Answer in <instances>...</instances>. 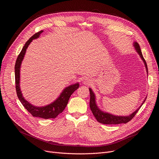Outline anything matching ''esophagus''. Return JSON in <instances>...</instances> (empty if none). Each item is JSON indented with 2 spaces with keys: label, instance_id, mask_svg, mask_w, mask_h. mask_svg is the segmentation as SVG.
Masks as SVG:
<instances>
[{
  "label": "esophagus",
  "instance_id": "obj_1",
  "mask_svg": "<svg viewBox=\"0 0 159 159\" xmlns=\"http://www.w3.org/2000/svg\"><path fill=\"white\" fill-rule=\"evenodd\" d=\"M92 81L90 80L89 79H85L84 81H83V84L86 85H90L92 84Z\"/></svg>",
  "mask_w": 159,
  "mask_h": 159
}]
</instances>
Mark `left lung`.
<instances>
[{
	"mask_svg": "<svg viewBox=\"0 0 159 159\" xmlns=\"http://www.w3.org/2000/svg\"><path fill=\"white\" fill-rule=\"evenodd\" d=\"M134 47L136 49V50L137 51L138 53L140 55V57L142 58V59L143 60L146 69H147V72H148V69H147V63L145 61V60L144 59L141 50H140V45L138 43L134 42ZM89 92H90V108L91 109V111L93 112V115L94 116V117L96 118V119L98 120V122H99L100 123H102V124H105V125H118V124H121V123H126L128 121H129L130 120H131L133 117L135 116V115L137 114V112L139 111V110L140 109V108L141 107V106H142V104L145 102V100H144V101L143 102L142 104L140 106V107L138 108V109L136 110L134 112H133L132 114H131L129 116H115L112 115L111 114H109V113L107 112H104L103 111H102L101 110H100L98 107L96 105V100H95V95L94 94V93L93 92V90H91V89H89Z\"/></svg>",
	"mask_w": 159,
	"mask_h": 159,
	"instance_id": "1",
	"label": "left lung"
}]
</instances>
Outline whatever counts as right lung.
Instances as JSON below:
<instances>
[{"label":"right lung","mask_w":159,"mask_h":159,"mask_svg":"<svg viewBox=\"0 0 159 159\" xmlns=\"http://www.w3.org/2000/svg\"><path fill=\"white\" fill-rule=\"evenodd\" d=\"M43 31H40L36 33H35L33 36H31L25 43V46L22 48L21 52L19 54L16 64H15V82H16V89L17 96L22 103L23 106L27 109V111L31 113L33 116L34 117H39L44 119H49V118H55L59 114L63 112L65 109L66 106L69 102V98L72 93L76 90L79 87V84H75L74 85H71L69 87H66L63 92L61 93L59 98L54 101L53 103L43 107H36L33 106L30 103H29L27 101H26L23 96L22 95L20 86H19V80H20V67L21 62L24 58L26 51L28 45L33 41V39L38 38L41 33Z\"/></svg>","instance_id":"add662e5"}]
</instances>
